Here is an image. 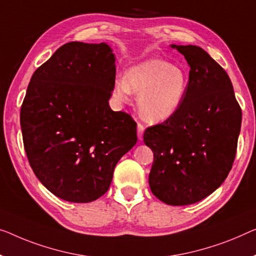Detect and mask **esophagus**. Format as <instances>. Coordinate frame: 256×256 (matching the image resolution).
Listing matches in <instances>:
<instances>
[{
	"mask_svg": "<svg viewBox=\"0 0 256 256\" xmlns=\"http://www.w3.org/2000/svg\"><path fill=\"white\" fill-rule=\"evenodd\" d=\"M144 126L141 123L138 124V126H136V131H138V138L141 140L142 139V134H144Z\"/></svg>",
	"mask_w": 256,
	"mask_h": 256,
	"instance_id": "34e87169",
	"label": "esophagus"
}]
</instances>
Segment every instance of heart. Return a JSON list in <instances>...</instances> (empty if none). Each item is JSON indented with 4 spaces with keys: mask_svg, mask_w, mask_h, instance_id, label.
I'll use <instances>...</instances> for the list:
<instances>
[{
    "mask_svg": "<svg viewBox=\"0 0 256 256\" xmlns=\"http://www.w3.org/2000/svg\"><path fill=\"white\" fill-rule=\"evenodd\" d=\"M188 77L184 68L162 58H150L130 68L125 78L114 85L118 101L128 100L131 93L139 95L138 110L148 123L166 120L177 112L188 90Z\"/></svg>",
    "mask_w": 256,
    "mask_h": 256,
    "instance_id": "b5f03b06",
    "label": "heart"
}]
</instances>
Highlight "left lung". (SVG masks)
<instances>
[{
  "instance_id": "8db88e82",
  "label": "left lung",
  "mask_w": 256,
  "mask_h": 256,
  "mask_svg": "<svg viewBox=\"0 0 256 256\" xmlns=\"http://www.w3.org/2000/svg\"><path fill=\"white\" fill-rule=\"evenodd\" d=\"M190 68L180 106L146 128L154 154L150 188L158 200L186 206L204 199L226 180L237 152L242 109L226 70L198 46H176Z\"/></svg>"
}]
</instances>
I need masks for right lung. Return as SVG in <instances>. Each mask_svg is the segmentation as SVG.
I'll use <instances>...</instances> for the list:
<instances>
[{
  "label": "right lung",
  "mask_w": 256,
  "mask_h": 256,
  "mask_svg": "<svg viewBox=\"0 0 256 256\" xmlns=\"http://www.w3.org/2000/svg\"><path fill=\"white\" fill-rule=\"evenodd\" d=\"M116 78L106 44L68 42L34 72L20 109L30 166L60 199L85 204L108 190L136 123L109 106Z\"/></svg>",
  "instance_id": "obj_1"
}]
</instances>
